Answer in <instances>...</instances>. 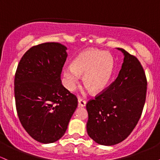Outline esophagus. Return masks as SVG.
Here are the masks:
<instances>
[{
    "label": "esophagus",
    "mask_w": 160,
    "mask_h": 160,
    "mask_svg": "<svg viewBox=\"0 0 160 160\" xmlns=\"http://www.w3.org/2000/svg\"><path fill=\"white\" fill-rule=\"evenodd\" d=\"M86 104V101L83 98H78V106L79 107H85Z\"/></svg>",
    "instance_id": "obj_1"
}]
</instances>
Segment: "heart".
I'll list each match as a JSON object with an SVG mask.
<instances>
[{
    "label": "heart",
    "mask_w": 160,
    "mask_h": 160,
    "mask_svg": "<svg viewBox=\"0 0 160 160\" xmlns=\"http://www.w3.org/2000/svg\"><path fill=\"white\" fill-rule=\"evenodd\" d=\"M113 71L114 61L109 52L88 49L79 54L71 66L64 68L63 77L68 89L74 91L80 76L84 75V84L93 92L98 93L107 87Z\"/></svg>",
    "instance_id": "b5f03b06"
}]
</instances>
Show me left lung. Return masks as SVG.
Segmentation results:
<instances>
[{"label":"left lung","mask_w":160,"mask_h":160,"mask_svg":"<svg viewBox=\"0 0 160 160\" xmlns=\"http://www.w3.org/2000/svg\"><path fill=\"white\" fill-rule=\"evenodd\" d=\"M117 49L124 55L118 77L86 104L88 135L105 146L118 144L131 134L146 100L148 82L142 65L135 56Z\"/></svg>","instance_id":"left-lung-1"}]
</instances>
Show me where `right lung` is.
I'll return each instance as SVG.
<instances>
[{"instance_id":"add662e5","label":"right lung","mask_w":160,"mask_h":160,"mask_svg":"<svg viewBox=\"0 0 160 160\" xmlns=\"http://www.w3.org/2000/svg\"><path fill=\"white\" fill-rule=\"evenodd\" d=\"M67 47L58 43L34 46L19 61L14 80L16 111L31 137L49 144L65 135L78 98L62 84Z\"/></svg>"}]
</instances>
